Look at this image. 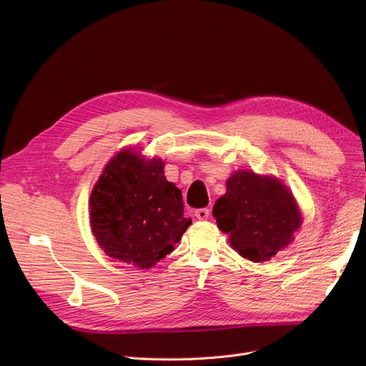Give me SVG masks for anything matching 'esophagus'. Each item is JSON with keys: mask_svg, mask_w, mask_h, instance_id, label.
<instances>
[{"mask_svg": "<svg viewBox=\"0 0 366 366\" xmlns=\"http://www.w3.org/2000/svg\"><path fill=\"white\" fill-rule=\"evenodd\" d=\"M194 215H196V218H197V219H200V221H204V219H207V218H209V215H210V209H207V207H203V209H197Z\"/></svg>", "mask_w": 366, "mask_h": 366, "instance_id": "obj_1", "label": "esophagus"}]
</instances>
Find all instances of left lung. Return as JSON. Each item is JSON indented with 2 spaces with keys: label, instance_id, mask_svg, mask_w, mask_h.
Wrapping results in <instances>:
<instances>
[{
  "label": "left lung",
  "instance_id": "1",
  "mask_svg": "<svg viewBox=\"0 0 366 366\" xmlns=\"http://www.w3.org/2000/svg\"><path fill=\"white\" fill-rule=\"evenodd\" d=\"M212 214L232 247L254 262L268 261L292 243L302 224L291 191L279 179L251 170H237L227 179V193Z\"/></svg>",
  "mask_w": 366,
  "mask_h": 366
}]
</instances>
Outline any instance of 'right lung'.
Instances as JSON below:
<instances>
[{
    "label": "right lung",
    "mask_w": 366,
    "mask_h": 366,
    "mask_svg": "<svg viewBox=\"0 0 366 366\" xmlns=\"http://www.w3.org/2000/svg\"><path fill=\"white\" fill-rule=\"evenodd\" d=\"M163 169L160 159L148 160L132 148L105 166L90 194V225L108 257L151 268L181 240L191 218Z\"/></svg>",
    "instance_id": "right-lung-1"
}]
</instances>
